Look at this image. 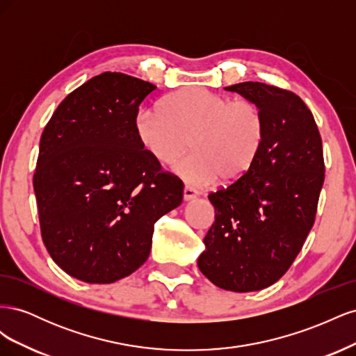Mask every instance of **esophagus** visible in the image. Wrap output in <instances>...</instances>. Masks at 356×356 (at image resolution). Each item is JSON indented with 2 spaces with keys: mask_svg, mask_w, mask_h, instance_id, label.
<instances>
[{
  "mask_svg": "<svg viewBox=\"0 0 356 356\" xmlns=\"http://www.w3.org/2000/svg\"><path fill=\"white\" fill-rule=\"evenodd\" d=\"M199 196V191L196 190V188H193V187H190V186H186L184 187V200H193V199H196Z\"/></svg>",
  "mask_w": 356,
  "mask_h": 356,
  "instance_id": "1",
  "label": "esophagus"
}]
</instances>
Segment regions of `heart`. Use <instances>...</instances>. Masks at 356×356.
Segmentation results:
<instances>
[{"label": "heart", "instance_id": "obj_1", "mask_svg": "<svg viewBox=\"0 0 356 356\" xmlns=\"http://www.w3.org/2000/svg\"><path fill=\"white\" fill-rule=\"evenodd\" d=\"M136 134L148 154L165 166L184 154L191 141L195 152L175 172L193 186H207L220 177L236 181L251 169L264 145L266 118L252 101L191 88L168 96L161 110L139 111Z\"/></svg>", "mask_w": 356, "mask_h": 356}]
</instances>
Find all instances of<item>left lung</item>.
I'll use <instances>...</instances> for the list:
<instances>
[{
	"instance_id": "1",
	"label": "left lung",
	"mask_w": 356,
	"mask_h": 356,
	"mask_svg": "<svg viewBox=\"0 0 356 356\" xmlns=\"http://www.w3.org/2000/svg\"><path fill=\"white\" fill-rule=\"evenodd\" d=\"M260 106L261 153L243 177L211 193L215 221L197 266L209 281L250 293L281 279L315 222L325 165L314 114L289 90L258 81L225 88Z\"/></svg>"
}]
</instances>
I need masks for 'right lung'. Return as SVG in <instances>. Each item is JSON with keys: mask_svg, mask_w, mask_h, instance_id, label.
<instances>
[{"mask_svg": "<svg viewBox=\"0 0 356 356\" xmlns=\"http://www.w3.org/2000/svg\"><path fill=\"white\" fill-rule=\"evenodd\" d=\"M156 86L122 72L81 84L40 139L34 191L42 242L63 272L113 284L149 255L156 221L179 207L184 186L161 170L136 134Z\"/></svg>", "mask_w": 356, "mask_h": 356, "instance_id": "1", "label": "right lung"}]
</instances>
